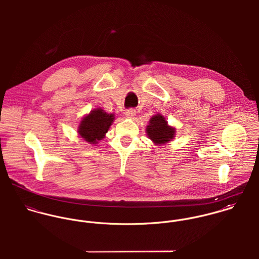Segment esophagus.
<instances>
[{
	"label": "esophagus",
	"instance_id": "34e87169",
	"mask_svg": "<svg viewBox=\"0 0 259 259\" xmlns=\"http://www.w3.org/2000/svg\"><path fill=\"white\" fill-rule=\"evenodd\" d=\"M136 114H137V111L134 109H130V110L125 111V116L127 118H134L136 116Z\"/></svg>",
	"mask_w": 259,
	"mask_h": 259
}]
</instances>
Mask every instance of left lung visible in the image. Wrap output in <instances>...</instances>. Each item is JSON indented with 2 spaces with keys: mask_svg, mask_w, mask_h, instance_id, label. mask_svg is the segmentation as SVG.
I'll list each match as a JSON object with an SVG mask.
<instances>
[{
  "mask_svg": "<svg viewBox=\"0 0 259 259\" xmlns=\"http://www.w3.org/2000/svg\"><path fill=\"white\" fill-rule=\"evenodd\" d=\"M146 131L148 139L156 146L167 144L172 141L176 136V128L168 125L164 116L159 113L154 114L149 119Z\"/></svg>",
  "mask_w": 259,
  "mask_h": 259,
  "instance_id": "8db88e82",
  "label": "left lung"
}]
</instances>
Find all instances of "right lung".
Wrapping results in <instances>:
<instances>
[{
	"label": "right lung",
	"instance_id": "1",
	"mask_svg": "<svg viewBox=\"0 0 259 259\" xmlns=\"http://www.w3.org/2000/svg\"><path fill=\"white\" fill-rule=\"evenodd\" d=\"M113 119V113H107L101 108L96 109L82 117L77 133L87 143L97 145L105 138Z\"/></svg>",
	"mask_w": 259,
	"mask_h": 259
}]
</instances>
